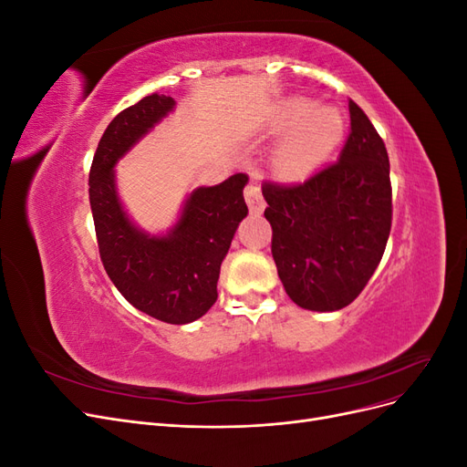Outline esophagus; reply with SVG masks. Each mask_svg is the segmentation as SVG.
I'll return each mask as SVG.
<instances>
[{"instance_id": "obj_1", "label": "esophagus", "mask_w": 467, "mask_h": 467, "mask_svg": "<svg viewBox=\"0 0 467 467\" xmlns=\"http://www.w3.org/2000/svg\"><path fill=\"white\" fill-rule=\"evenodd\" d=\"M245 202L251 210V214H261V212L265 210V199H263L261 189L255 181H251L245 187Z\"/></svg>"}]
</instances>
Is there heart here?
I'll return each mask as SVG.
<instances>
[{
    "label": "heart",
    "mask_w": 467,
    "mask_h": 467,
    "mask_svg": "<svg viewBox=\"0 0 467 467\" xmlns=\"http://www.w3.org/2000/svg\"><path fill=\"white\" fill-rule=\"evenodd\" d=\"M273 130L285 132L276 144L271 165L280 177L300 179L314 171L343 138L345 120L338 109L316 105L306 97H292L280 105Z\"/></svg>",
    "instance_id": "1"
}]
</instances>
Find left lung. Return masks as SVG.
<instances>
[{"instance_id":"1","label":"left lung","mask_w":467,"mask_h":467,"mask_svg":"<svg viewBox=\"0 0 467 467\" xmlns=\"http://www.w3.org/2000/svg\"><path fill=\"white\" fill-rule=\"evenodd\" d=\"M348 110L350 134L338 161L300 185H263L278 276L290 300L312 312H337L357 298L391 230L384 140L355 101Z\"/></svg>"}]
</instances>
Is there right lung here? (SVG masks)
I'll use <instances>...</instances> for the list:
<instances>
[{
	"instance_id": "obj_1",
	"label": "right lung",
	"mask_w": 467,
	"mask_h": 467,
	"mask_svg": "<svg viewBox=\"0 0 467 467\" xmlns=\"http://www.w3.org/2000/svg\"><path fill=\"white\" fill-rule=\"evenodd\" d=\"M175 105L173 97L153 93L110 120L91 163L89 202L112 285L146 316L185 325L202 317L218 298L220 265L247 216L249 179L235 173L220 185L194 189L165 234L136 225L120 202L115 167Z\"/></svg>"
}]
</instances>
